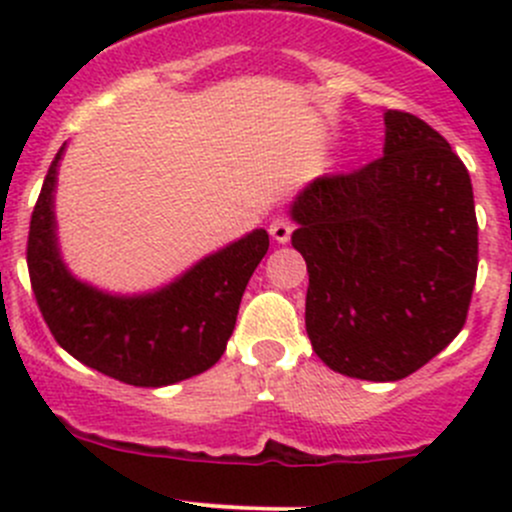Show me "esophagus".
Returning a JSON list of instances; mask_svg holds the SVG:
<instances>
[{"instance_id": "esophagus-1", "label": "esophagus", "mask_w": 512, "mask_h": 512, "mask_svg": "<svg viewBox=\"0 0 512 512\" xmlns=\"http://www.w3.org/2000/svg\"><path fill=\"white\" fill-rule=\"evenodd\" d=\"M270 235L272 240L285 245V242H289V237H292V223H289L287 218H275L270 223Z\"/></svg>"}]
</instances>
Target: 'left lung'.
<instances>
[{
  "instance_id": "obj_1",
  "label": "left lung",
  "mask_w": 512,
  "mask_h": 512,
  "mask_svg": "<svg viewBox=\"0 0 512 512\" xmlns=\"http://www.w3.org/2000/svg\"><path fill=\"white\" fill-rule=\"evenodd\" d=\"M384 156L289 205L309 272V342L329 369L399 381L456 339L478 272L473 185L426 121L384 113Z\"/></svg>"
}]
</instances>
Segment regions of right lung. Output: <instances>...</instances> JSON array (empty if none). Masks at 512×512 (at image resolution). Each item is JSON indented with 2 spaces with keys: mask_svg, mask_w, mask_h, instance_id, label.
<instances>
[{
  "mask_svg": "<svg viewBox=\"0 0 512 512\" xmlns=\"http://www.w3.org/2000/svg\"><path fill=\"white\" fill-rule=\"evenodd\" d=\"M64 148L41 185L27 242L46 327L74 359L123 384L156 389L208 371L223 356L247 282L267 255V230L247 232L153 292H103L76 280L61 260L54 190Z\"/></svg>",
  "mask_w": 512,
  "mask_h": 512,
  "instance_id": "add662e5",
  "label": "right lung"
}]
</instances>
